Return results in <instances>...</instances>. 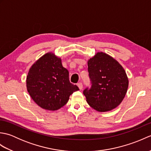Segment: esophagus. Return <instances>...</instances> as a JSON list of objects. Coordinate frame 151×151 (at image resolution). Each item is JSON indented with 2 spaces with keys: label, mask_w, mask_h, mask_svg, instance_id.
<instances>
[{
  "label": "esophagus",
  "mask_w": 151,
  "mask_h": 151,
  "mask_svg": "<svg viewBox=\"0 0 151 151\" xmlns=\"http://www.w3.org/2000/svg\"><path fill=\"white\" fill-rule=\"evenodd\" d=\"M77 86H78V88H79L80 89H81H81H82V88H83V85H82V83H81V82L78 83V84H77Z\"/></svg>",
  "instance_id": "34e87169"
}]
</instances>
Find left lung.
<instances>
[{
  "instance_id": "1",
  "label": "left lung",
  "mask_w": 151,
  "mask_h": 151,
  "mask_svg": "<svg viewBox=\"0 0 151 151\" xmlns=\"http://www.w3.org/2000/svg\"><path fill=\"white\" fill-rule=\"evenodd\" d=\"M91 88L84 91L86 101L94 110L110 111L123 101L129 87L124 68L109 54L97 52L88 60Z\"/></svg>"
}]
</instances>
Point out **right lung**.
<instances>
[{
    "label": "right lung",
    "instance_id": "add662e5",
    "mask_svg": "<svg viewBox=\"0 0 151 151\" xmlns=\"http://www.w3.org/2000/svg\"><path fill=\"white\" fill-rule=\"evenodd\" d=\"M27 88L32 100L41 108L55 111L65 106L70 95L79 90L69 82V71L62 59L49 52L40 57L29 69Z\"/></svg>",
    "mask_w": 151,
    "mask_h": 151
}]
</instances>
